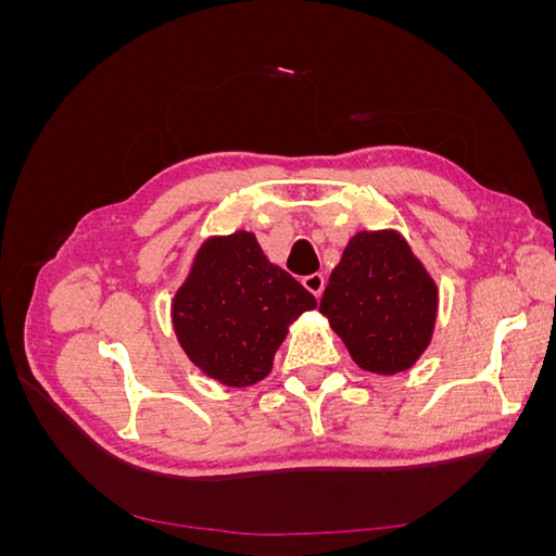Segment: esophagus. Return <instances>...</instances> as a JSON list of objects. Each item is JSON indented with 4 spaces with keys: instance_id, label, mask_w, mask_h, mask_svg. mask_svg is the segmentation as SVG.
<instances>
[{
    "instance_id": "34e87169",
    "label": "esophagus",
    "mask_w": 556,
    "mask_h": 556,
    "mask_svg": "<svg viewBox=\"0 0 556 556\" xmlns=\"http://www.w3.org/2000/svg\"><path fill=\"white\" fill-rule=\"evenodd\" d=\"M325 285H327V278H325L323 274H311V276L304 278V288H306L311 294H315L317 299L323 296Z\"/></svg>"
}]
</instances>
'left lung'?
<instances>
[{
    "label": "left lung",
    "mask_w": 556,
    "mask_h": 556,
    "mask_svg": "<svg viewBox=\"0 0 556 556\" xmlns=\"http://www.w3.org/2000/svg\"><path fill=\"white\" fill-rule=\"evenodd\" d=\"M319 313L359 368L394 376L429 348L439 288L396 229L357 231L329 276Z\"/></svg>",
    "instance_id": "1"
}]
</instances>
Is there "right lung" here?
Masks as SVG:
<instances>
[{"label":"right lung","instance_id":"obj_1","mask_svg":"<svg viewBox=\"0 0 556 556\" xmlns=\"http://www.w3.org/2000/svg\"><path fill=\"white\" fill-rule=\"evenodd\" d=\"M317 306L285 268L239 229L199 245L172 299V325L188 359L227 387H250L274 368L294 319Z\"/></svg>","mask_w":556,"mask_h":556}]
</instances>
